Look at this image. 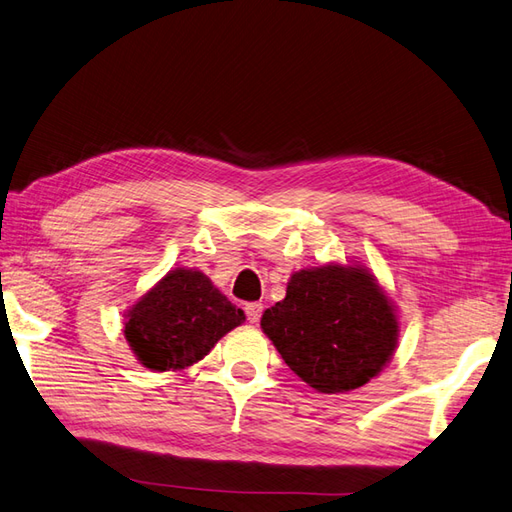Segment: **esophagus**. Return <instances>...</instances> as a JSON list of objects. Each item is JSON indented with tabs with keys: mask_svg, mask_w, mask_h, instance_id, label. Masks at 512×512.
Here are the masks:
<instances>
[{
	"mask_svg": "<svg viewBox=\"0 0 512 512\" xmlns=\"http://www.w3.org/2000/svg\"><path fill=\"white\" fill-rule=\"evenodd\" d=\"M263 304L260 302H249L245 304V315H247V321L249 323H258L260 321V315H263Z\"/></svg>",
	"mask_w": 512,
	"mask_h": 512,
	"instance_id": "obj_1",
	"label": "esophagus"
}]
</instances>
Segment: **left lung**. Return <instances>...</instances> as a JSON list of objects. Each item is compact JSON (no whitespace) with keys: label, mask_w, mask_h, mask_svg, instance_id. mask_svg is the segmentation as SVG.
<instances>
[{"label":"left lung","mask_w":512,"mask_h":512,"mask_svg":"<svg viewBox=\"0 0 512 512\" xmlns=\"http://www.w3.org/2000/svg\"><path fill=\"white\" fill-rule=\"evenodd\" d=\"M260 326L284 363L319 393L367 384L397 343L393 306L363 267L293 273L286 297L265 310Z\"/></svg>","instance_id":"1"}]
</instances>
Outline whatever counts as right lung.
<instances>
[{
    "mask_svg": "<svg viewBox=\"0 0 512 512\" xmlns=\"http://www.w3.org/2000/svg\"><path fill=\"white\" fill-rule=\"evenodd\" d=\"M243 319V310L202 271L176 269L130 310L126 339L147 369H184L202 360Z\"/></svg>",
    "mask_w": 512,
    "mask_h": 512,
    "instance_id": "add662e5",
    "label": "right lung"
}]
</instances>
